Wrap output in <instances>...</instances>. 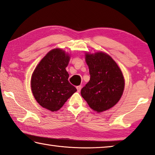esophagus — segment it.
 Here are the masks:
<instances>
[{"instance_id": "1", "label": "esophagus", "mask_w": 155, "mask_h": 155, "mask_svg": "<svg viewBox=\"0 0 155 155\" xmlns=\"http://www.w3.org/2000/svg\"><path fill=\"white\" fill-rule=\"evenodd\" d=\"M81 88H82V87H81V85H78V86H77V92H79L80 91H81Z\"/></svg>"}]
</instances>
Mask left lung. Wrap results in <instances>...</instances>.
<instances>
[{
	"instance_id": "obj_1",
	"label": "left lung",
	"mask_w": 155,
	"mask_h": 155,
	"mask_svg": "<svg viewBox=\"0 0 155 155\" xmlns=\"http://www.w3.org/2000/svg\"><path fill=\"white\" fill-rule=\"evenodd\" d=\"M90 79L81 94L94 111L102 112L116 105L121 98L125 79L117 63L103 51L85 54Z\"/></svg>"
}]
</instances>
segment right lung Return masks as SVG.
<instances>
[{
  "mask_svg": "<svg viewBox=\"0 0 155 155\" xmlns=\"http://www.w3.org/2000/svg\"><path fill=\"white\" fill-rule=\"evenodd\" d=\"M70 55L60 48L50 50L36 65L31 77L34 99L44 108L56 112L77 92L66 71Z\"/></svg>",
  "mask_w": 155,
  "mask_h": 155,
  "instance_id": "obj_1",
  "label": "right lung"
}]
</instances>
